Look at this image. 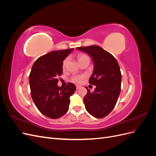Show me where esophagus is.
<instances>
[{
    "mask_svg": "<svg viewBox=\"0 0 156 156\" xmlns=\"http://www.w3.org/2000/svg\"><path fill=\"white\" fill-rule=\"evenodd\" d=\"M80 88H81V87L79 86V85H77V86H76V89H77V90H79Z\"/></svg>",
    "mask_w": 156,
    "mask_h": 156,
    "instance_id": "1",
    "label": "esophagus"
}]
</instances>
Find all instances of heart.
<instances>
[{"instance_id": "b5f03b06", "label": "heart", "mask_w": 156, "mask_h": 156, "mask_svg": "<svg viewBox=\"0 0 156 156\" xmlns=\"http://www.w3.org/2000/svg\"><path fill=\"white\" fill-rule=\"evenodd\" d=\"M78 58V60L79 62H81V61L83 60H90L88 56H87V55L85 54H79L77 56ZM69 61V58L67 57L66 58L64 61H63V64H62V66L63 68H64L66 66V65L68 62ZM85 78V75H75V76H73L72 78V81L75 83H81L83 80Z\"/></svg>"}]
</instances>
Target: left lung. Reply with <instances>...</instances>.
Segmentation results:
<instances>
[{"label":"left lung","mask_w":156,"mask_h":156,"mask_svg":"<svg viewBox=\"0 0 156 156\" xmlns=\"http://www.w3.org/2000/svg\"><path fill=\"white\" fill-rule=\"evenodd\" d=\"M77 49L87 53L94 65L89 83L96 88L91 93L85 87L84 105L92 116L102 119L112 111L120 95L122 75L119 63L111 53L98 45L79 47Z\"/></svg>","instance_id":"left-lung-1"}]
</instances>
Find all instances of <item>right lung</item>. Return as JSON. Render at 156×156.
<instances>
[{"mask_svg": "<svg viewBox=\"0 0 156 156\" xmlns=\"http://www.w3.org/2000/svg\"><path fill=\"white\" fill-rule=\"evenodd\" d=\"M73 50L50 52L37 58L31 69L29 84L32 100L41 113L52 119L67 112L69 97L76 90L72 83L65 87L57 85V77L62 74L63 60Z\"/></svg>", "mask_w": 156, "mask_h": 156, "instance_id": "1", "label": "right lung"}]
</instances>
